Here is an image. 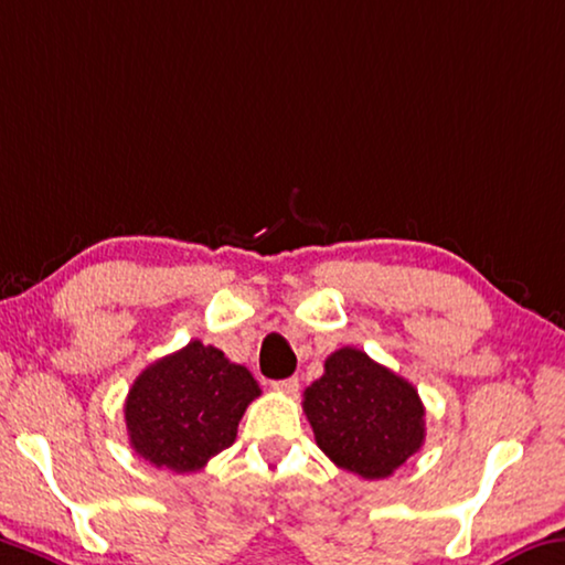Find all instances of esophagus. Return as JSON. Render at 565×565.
<instances>
[{"label":"esophagus","instance_id":"esophagus-1","mask_svg":"<svg viewBox=\"0 0 565 565\" xmlns=\"http://www.w3.org/2000/svg\"><path fill=\"white\" fill-rule=\"evenodd\" d=\"M271 387L279 390V392H286V395H297L299 380L297 377H286V380H279V382H271Z\"/></svg>","mask_w":565,"mask_h":565}]
</instances>
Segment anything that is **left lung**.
Listing matches in <instances>:
<instances>
[{
	"label": "left lung",
	"mask_w": 565,
	"mask_h": 565,
	"mask_svg": "<svg viewBox=\"0 0 565 565\" xmlns=\"http://www.w3.org/2000/svg\"><path fill=\"white\" fill-rule=\"evenodd\" d=\"M301 405L321 452L364 480L390 478L425 443L417 390L362 349L329 354L324 374L303 390Z\"/></svg>",
	"instance_id": "8db88e82"
}]
</instances>
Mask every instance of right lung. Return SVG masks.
Segmentation results:
<instances>
[{
    "label": "right lung",
    "instance_id": "right-lung-1",
    "mask_svg": "<svg viewBox=\"0 0 565 565\" xmlns=\"http://www.w3.org/2000/svg\"><path fill=\"white\" fill-rule=\"evenodd\" d=\"M258 395L246 366L193 339L132 382L125 399L130 447L156 468L201 470L234 445L241 417Z\"/></svg>",
    "mask_w": 565,
    "mask_h": 565
}]
</instances>
